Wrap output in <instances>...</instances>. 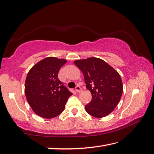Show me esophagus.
<instances>
[{"instance_id": "34e87169", "label": "esophagus", "mask_w": 154, "mask_h": 154, "mask_svg": "<svg viewBox=\"0 0 154 154\" xmlns=\"http://www.w3.org/2000/svg\"><path fill=\"white\" fill-rule=\"evenodd\" d=\"M75 91L77 92H82V88L79 87V86H77V87H75Z\"/></svg>"}]
</instances>
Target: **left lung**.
<instances>
[{
	"instance_id": "1",
	"label": "left lung",
	"mask_w": 154,
	"mask_h": 154,
	"mask_svg": "<svg viewBox=\"0 0 154 154\" xmlns=\"http://www.w3.org/2000/svg\"><path fill=\"white\" fill-rule=\"evenodd\" d=\"M73 63L83 73L86 87L92 94L91 102L85 105L86 112L98 118L109 115L123 93L119 73L105 61L94 57L75 60Z\"/></svg>"
}]
</instances>
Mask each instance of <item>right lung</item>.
Instances as JSON below:
<instances>
[{
  "mask_svg": "<svg viewBox=\"0 0 154 154\" xmlns=\"http://www.w3.org/2000/svg\"><path fill=\"white\" fill-rule=\"evenodd\" d=\"M65 59L50 56L41 60L29 71L25 94L33 112L41 117L51 119L63 112L72 93L58 79Z\"/></svg>",
  "mask_w": 154,
  "mask_h": 154,
  "instance_id": "add662e5",
  "label": "right lung"
}]
</instances>
